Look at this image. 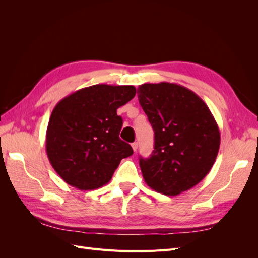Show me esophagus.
Returning <instances> with one entry per match:
<instances>
[{"instance_id":"obj_1","label":"esophagus","mask_w":258,"mask_h":258,"mask_svg":"<svg viewBox=\"0 0 258 258\" xmlns=\"http://www.w3.org/2000/svg\"><path fill=\"white\" fill-rule=\"evenodd\" d=\"M138 147H139V144H138V142L132 143V148H134V151H135V152H137V151H138Z\"/></svg>"}]
</instances>
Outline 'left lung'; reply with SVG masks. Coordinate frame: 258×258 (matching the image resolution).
<instances>
[{
  "label": "left lung",
  "mask_w": 258,
  "mask_h": 258,
  "mask_svg": "<svg viewBox=\"0 0 258 258\" xmlns=\"http://www.w3.org/2000/svg\"><path fill=\"white\" fill-rule=\"evenodd\" d=\"M138 98L155 134L151 157L140 158L144 181L167 196L192 188L220 150V129L208 105L194 91L166 82L139 86Z\"/></svg>",
  "instance_id": "8db88e82"
}]
</instances>
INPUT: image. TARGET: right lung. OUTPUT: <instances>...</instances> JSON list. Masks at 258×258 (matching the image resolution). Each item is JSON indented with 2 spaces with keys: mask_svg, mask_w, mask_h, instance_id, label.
<instances>
[{
  "mask_svg": "<svg viewBox=\"0 0 258 258\" xmlns=\"http://www.w3.org/2000/svg\"><path fill=\"white\" fill-rule=\"evenodd\" d=\"M135 86L98 84L59 101L46 131V153L54 171L80 190L111 181L122 158L134 154L121 141L117 108L136 96Z\"/></svg>",
  "mask_w": 258,
  "mask_h": 258,
  "instance_id": "1",
  "label": "right lung"
}]
</instances>
